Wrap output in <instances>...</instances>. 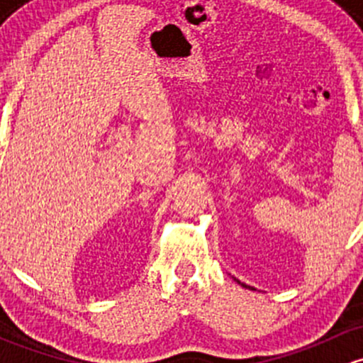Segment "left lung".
<instances>
[{
  "label": "left lung",
  "mask_w": 363,
  "mask_h": 363,
  "mask_svg": "<svg viewBox=\"0 0 363 363\" xmlns=\"http://www.w3.org/2000/svg\"><path fill=\"white\" fill-rule=\"evenodd\" d=\"M239 283H240V281H239ZM242 286H246V284H242ZM247 288V286H246Z\"/></svg>",
  "instance_id": "left-lung-1"
}]
</instances>
